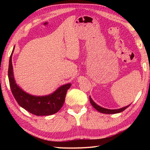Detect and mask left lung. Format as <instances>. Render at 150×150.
Masks as SVG:
<instances>
[{
	"label": "left lung",
	"instance_id": "1",
	"mask_svg": "<svg viewBox=\"0 0 150 150\" xmlns=\"http://www.w3.org/2000/svg\"><path fill=\"white\" fill-rule=\"evenodd\" d=\"M89 99H90V103L91 105H92L93 107L95 108L96 110H98V112H102L104 114H116V113L121 112L124 111L125 109H126L129 106H130V105H129L128 106H125V107H123V108H121L119 109H114V110H110V109L103 108V107H101V106H98V105H96V104L92 100V98H91V96L89 97Z\"/></svg>",
	"mask_w": 150,
	"mask_h": 150
}]
</instances>
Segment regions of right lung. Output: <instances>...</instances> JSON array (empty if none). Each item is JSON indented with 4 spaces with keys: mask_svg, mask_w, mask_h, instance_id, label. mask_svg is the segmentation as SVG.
Segmentation results:
<instances>
[{
    "mask_svg": "<svg viewBox=\"0 0 150 150\" xmlns=\"http://www.w3.org/2000/svg\"><path fill=\"white\" fill-rule=\"evenodd\" d=\"M10 56L8 66V79L10 87L14 97L18 105L36 116H48L57 112L65 102L66 93L71 84L68 83L60 87L54 93L50 95L37 96H33L22 91L15 82L12 63V55Z\"/></svg>",
    "mask_w": 150,
    "mask_h": 150,
    "instance_id": "obj_1",
    "label": "right lung"
}]
</instances>
